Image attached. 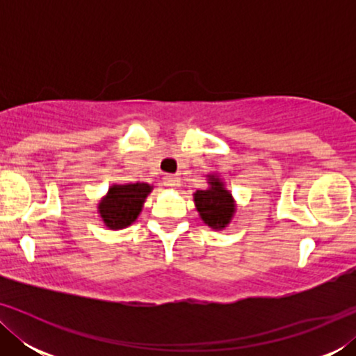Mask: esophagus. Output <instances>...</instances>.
Wrapping results in <instances>:
<instances>
[{"label": "esophagus", "instance_id": "esophagus-1", "mask_svg": "<svg viewBox=\"0 0 356 356\" xmlns=\"http://www.w3.org/2000/svg\"><path fill=\"white\" fill-rule=\"evenodd\" d=\"M163 184L168 188H177L179 186V178L177 175H167V177L163 178Z\"/></svg>", "mask_w": 356, "mask_h": 356}]
</instances>
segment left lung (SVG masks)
Segmentation results:
<instances>
[{
	"mask_svg": "<svg viewBox=\"0 0 356 356\" xmlns=\"http://www.w3.org/2000/svg\"><path fill=\"white\" fill-rule=\"evenodd\" d=\"M211 188L206 191H196L194 194V202L202 220L212 228H223L230 222L235 212V204H233L232 194L223 188L218 178H211Z\"/></svg>",
	"mask_w": 356,
	"mask_h": 356,
	"instance_id": "left-lung-1",
	"label": "left lung"
}]
</instances>
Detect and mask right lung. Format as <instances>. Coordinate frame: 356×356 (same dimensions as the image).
I'll return each instance as SVG.
<instances>
[{"instance_id": "1", "label": "right lung", "mask_w": 356, "mask_h": 356, "mask_svg": "<svg viewBox=\"0 0 356 356\" xmlns=\"http://www.w3.org/2000/svg\"><path fill=\"white\" fill-rule=\"evenodd\" d=\"M150 193V186L145 183L123 184L110 188L108 194L100 202L99 211L105 225L113 230L124 228L138 218L144 199Z\"/></svg>"}]
</instances>
